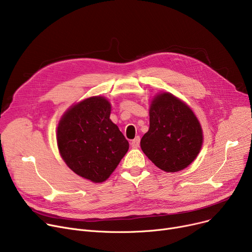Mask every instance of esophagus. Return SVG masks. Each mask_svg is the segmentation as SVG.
Segmentation results:
<instances>
[{
    "instance_id": "esophagus-1",
    "label": "esophagus",
    "mask_w": 252,
    "mask_h": 252,
    "mask_svg": "<svg viewBox=\"0 0 252 252\" xmlns=\"http://www.w3.org/2000/svg\"><path fill=\"white\" fill-rule=\"evenodd\" d=\"M130 145H131V147H133V148H138L139 145H140V137H136L133 141L130 142Z\"/></svg>"
}]
</instances>
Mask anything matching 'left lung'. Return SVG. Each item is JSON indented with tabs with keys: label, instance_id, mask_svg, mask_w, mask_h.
I'll list each match as a JSON object with an SVG mask.
<instances>
[{
	"label": "left lung",
	"instance_id": "1",
	"mask_svg": "<svg viewBox=\"0 0 252 252\" xmlns=\"http://www.w3.org/2000/svg\"><path fill=\"white\" fill-rule=\"evenodd\" d=\"M149 116V130L140 143L143 152L167 173L190 165L201 149L203 135L189 106L170 93H161L152 100Z\"/></svg>",
	"mask_w": 252,
	"mask_h": 252
}]
</instances>
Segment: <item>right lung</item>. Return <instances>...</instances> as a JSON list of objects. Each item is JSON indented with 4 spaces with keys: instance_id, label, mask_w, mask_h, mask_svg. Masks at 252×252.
I'll return each instance as SVG.
<instances>
[{
    "instance_id": "add662e5",
    "label": "right lung",
    "mask_w": 252,
    "mask_h": 252,
    "mask_svg": "<svg viewBox=\"0 0 252 252\" xmlns=\"http://www.w3.org/2000/svg\"><path fill=\"white\" fill-rule=\"evenodd\" d=\"M111 105L101 96L66 111L57 127L61 157L76 175L94 183L107 180L128 150V142L110 119Z\"/></svg>"
}]
</instances>
